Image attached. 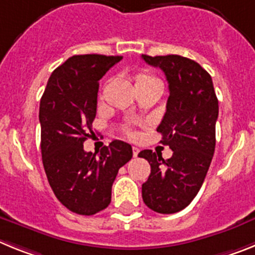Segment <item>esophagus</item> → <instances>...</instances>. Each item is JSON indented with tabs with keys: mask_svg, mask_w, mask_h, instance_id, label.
I'll use <instances>...</instances> for the list:
<instances>
[{
	"mask_svg": "<svg viewBox=\"0 0 255 255\" xmlns=\"http://www.w3.org/2000/svg\"><path fill=\"white\" fill-rule=\"evenodd\" d=\"M138 153H139L138 148L132 147V155H134V157H136V155H138Z\"/></svg>",
	"mask_w": 255,
	"mask_h": 255,
	"instance_id": "obj_1",
	"label": "esophagus"
}]
</instances>
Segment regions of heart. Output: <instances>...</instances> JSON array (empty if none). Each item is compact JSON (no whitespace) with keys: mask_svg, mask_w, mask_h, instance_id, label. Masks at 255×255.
Wrapping results in <instances>:
<instances>
[{"mask_svg":"<svg viewBox=\"0 0 255 255\" xmlns=\"http://www.w3.org/2000/svg\"><path fill=\"white\" fill-rule=\"evenodd\" d=\"M135 85H143V84H161L158 78H155L153 74H150L147 70H140L134 75ZM128 134L130 136H134V132L129 131Z\"/></svg>","mask_w":255,"mask_h":255,"instance_id":"heart-1","label":"heart"}]
</instances>
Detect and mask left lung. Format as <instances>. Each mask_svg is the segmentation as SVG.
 <instances>
[{
	"label": "left lung",
	"mask_w": 255,
	"mask_h": 255,
	"mask_svg": "<svg viewBox=\"0 0 255 255\" xmlns=\"http://www.w3.org/2000/svg\"><path fill=\"white\" fill-rule=\"evenodd\" d=\"M141 58L167 79L170 96L157 131L173 152L166 161L150 149L139 153L150 164L141 197L152 211L170 215L188 207L203 185L215 153L218 100L211 75L195 61L179 55Z\"/></svg>",
	"instance_id": "1"
}]
</instances>
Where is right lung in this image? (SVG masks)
Segmentation results:
<instances>
[{
    "label": "right lung",
    "instance_id": "obj_1",
    "mask_svg": "<svg viewBox=\"0 0 255 255\" xmlns=\"http://www.w3.org/2000/svg\"><path fill=\"white\" fill-rule=\"evenodd\" d=\"M121 56L76 55L49 76L40 98V150L49 185L67 209L96 215L111 203L116 175L131 159V145L114 140L101 152H85L93 136L100 79Z\"/></svg>",
    "mask_w": 255,
    "mask_h": 255
}]
</instances>
